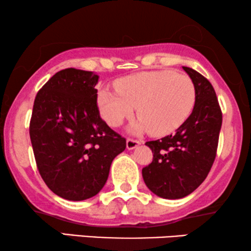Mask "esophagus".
Instances as JSON below:
<instances>
[{
    "mask_svg": "<svg viewBox=\"0 0 251 251\" xmlns=\"http://www.w3.org/2000/svg\"><path fill=\"white\" fill-rule=\"evenodd\" d=\"M140 144V140L138 139H133V138H128L126 139V149L128 150H133L136 149Z\"/></svg>",
    "mask_w": 251,
    "mask_h": 251,
    "instance_id": "1",
    "label": "esophagus"
}]
</instances>
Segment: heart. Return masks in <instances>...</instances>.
Wrapping results in <instances>:
<instances>
[{"mask_svg":"<svg viewBox=\"0 0 251 251\" xmlns=\"http://www.w3.org/2000/svg\"><path fill=\"white\" fill-rule=\"evenodd\" d=\"M116 91L101 90L98 106L102 119L119 126L137 106V132L163 136L176 130L190 116L195 102V87L186 74L170 70L129 75L115 82Z\"/></svg>","mask_w":251,"mask_h":251,"instance_id":"b5f03b06","label":"heart"}]
</instances>
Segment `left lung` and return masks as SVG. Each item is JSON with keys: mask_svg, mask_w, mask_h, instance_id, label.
<instances>
[{"mask_svg": "<svg viewBox=\"0 0 251 251\" xmlns=\"http://www.w3.org/2000/svg\"><path fill=\"white\" fill-rule=\"evenodd\" d=\"M183 68L195 87L193 111L176 133L146 142L153 161L142 170L146 186L163 199L184 198L203 183L216 159L222 128L214 87L199 72Z\"/></svg>", "mask_w": 251, "mask_h": 251, "instance_id": "1", "label": "left lung"}]
</instances>
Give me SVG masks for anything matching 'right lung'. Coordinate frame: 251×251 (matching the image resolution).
I'll return each mask as SVG.
<instances>
[{
  "mask_svg": "<svg viewBox=\"0 0 251 251\" xmlns=\"http://www.w3.org/2000/svg\"><path fill=\"white\" fill-rule=\"evenodd\" d=\"M98 75L65 68L37 92L29 122L37 170L58 197L82 201L104 187L125 137L109 128L97 105Z\"/></svg>",
  "mask_w": 251,
  "mask_h": 251,
  "instance_id": "right-lung-1",
  "label": "right lung"
}]
</instances>
